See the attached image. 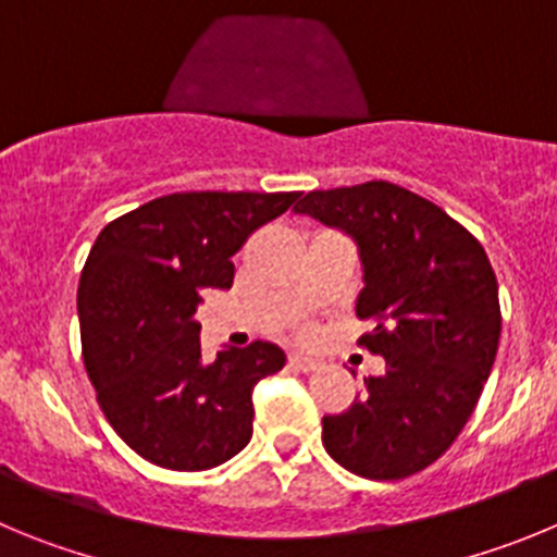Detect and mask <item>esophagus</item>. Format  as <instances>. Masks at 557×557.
<instances>
[{"label":"esophagus","instance_id":"1","mask_svg":"<svg viewBox=\"0 0 557 557\" xmlns=\"http://www.w3.org/2000/svg\"><path fill=\"white\" fill-rule=\"evenodd\" d=\"M288 363L294 366V369H299V372H313L315 366H319V360L310 358V355H302V352H290Z\"/></svg>","mask_w":557,"mask_h":557}]
</instances>
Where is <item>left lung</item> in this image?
Here are the masks:
<instances>
[{"instance_id": "1", "label": "left lung", "mask_w": 557, "mask_h": 557, "mask_svg": "<svg viewBox=\"0 0 557 557\" xmlns=\"http://www.w3.org/2000/svg\"><path fill=\"white\" fill-rule=\"evenodd\" d=\"M358 244L363 288L355 302L374 322L360 338L385 374L322 419L330 458L369 480H403L453 447L497 358V277L480 242L438 205L385 180L310 191L294 205Z\"/></svg>"}]
</instances>
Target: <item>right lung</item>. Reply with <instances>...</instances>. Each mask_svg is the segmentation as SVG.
<instances>
[{"mask_svg": "<svg viewBox=\"0 0 557 557\" xmlns=\"http://www.w3.org/2000/svg\"><path fill=\"white\" fill-rule=\"evenodd\" d=\"M297 191H188L129 210L99 233L77 288L85 372L110 428L144 460L205 472L252 438V388L285 352L255 341L213 363L194 319L205 288L233 285V255Z\"/></svg>", "mask_w": 557, "mask_h": 557, "instance_id": "1", "label": "right lung"}]
</instances>
